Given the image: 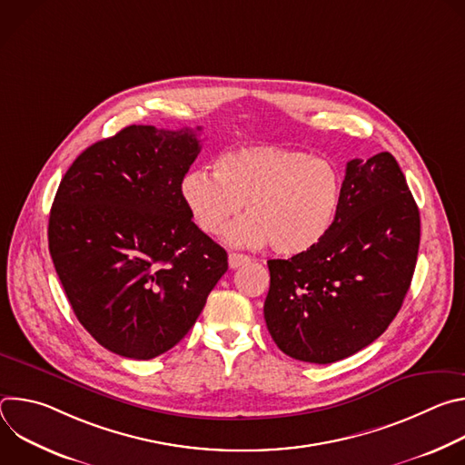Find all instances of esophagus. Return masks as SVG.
<instances>
[{"label": "esophagus", "instance_id": "34e87169", "mask_svg": "<svg viewBox=\"0 0 465 465\" xmlns=\"http://www.w3.org/2000/svg\"><path fill=\"white\" fill-rule=\"evenodd\" d=\"M248 262H250V257L244 255V253H237V252L228 253L230 269H239V267H242V264H248Z\"/></svg>", "mask_w": 465, "mask_h": 465}]
</instances>
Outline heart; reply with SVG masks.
I'll list each match as a JSON object with an SVG mask.
<instances>
[{"mask_svg": "<svg viewBox=\"0 0 465 465\" xmlns=\"http://www.w3.org/2000/svg\"><path fill=\"white\" fill-rule=\"evenodd\" d=\"M183 203L196 226L237 246L271 242L280 255L314 248L333 228L342 201V176L333 163L307 153L246 145L217 156L213 173L194 169L182 180Z\"/></svg>", "mask_w": 465, "mask_h": 465, "instance_id": "b5f03b06", "label": "heart"}]
</instances>
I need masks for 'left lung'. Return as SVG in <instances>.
Here are the masks:
<instances>
[{
  "mask_svg": "<svg viewBox=\"0 0 465 465\" xmlns=\"http://www.w3.org/2000/svg\"><path fill=\"white\" fill-rule=\"evenodd\" d=\"M420 248V210L390 153L351 160L339 215L309 252L271 259L264 322L278 348L303 362L346 359L400 312Z\"/></svg>",
  "mask_w": 465,
  "mask_h": 465,
  "instance_id": "8db88e82",
  "label": "left lung"
}]
</instances>
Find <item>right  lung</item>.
Instances as JSON below:
<instances>
[{
	"mask_svg": "<svg viewBox=\"0 0 465 465\" xmlns=\"http://www.w3.org/2000/svg\"><path fill=\"white\" fill-rule=\"evenodd\" d=\"M196 130L130 124L88 147L49 213V253L88 333L121 357L176 346L228 271V253L191 221L182 180Z\"/></svg>",
	"mask_w": 465,
	"mask_h": 465,
	"instance_id": "obj_1",
	"label": "right lung"
}]
</instances>
